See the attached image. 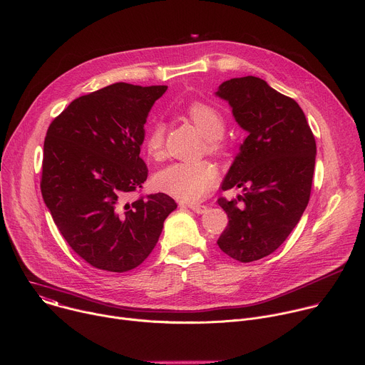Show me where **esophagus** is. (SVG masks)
I'll return each mask as SVG.
<instances>
[{
	"label": "esophagus",
	"instance_id": "34e87169",
	"mask_svg": "<svg viewBox=\"0 0 365 365\" xmlns=\"http://www.w3.org/2000/svg\"><path fill=\"white\" fill-rule=\"evenodd\" d=\"M189 207L195 214H205L207 210V206L205 205H189Z\"/></svg>",
	"mask_w": 365,
	"mask_h": 365
}]
</instances>
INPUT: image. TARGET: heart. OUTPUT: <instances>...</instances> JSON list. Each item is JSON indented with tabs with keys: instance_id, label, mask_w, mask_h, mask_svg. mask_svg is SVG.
I'll return each instance as SVG.
<instances>
[{
	"instance_id": "b5f03b06",
	"label": "heart",
	"mask_w": 365,
	"mask_h": 365,
	"mask_svg": "<svg viewBox=\"0 0 365 365\" xmlns=\"http://www.w3.org/2000/svg\"><path fill=\"white\" fill-rule=\"evenodd\" d=\"M187 114L206 138V150L221 153L224 150L221 140L225 131L224 117L215 108L205 103H195ZM143 147L151 159L162 158L165 150L163 124L154 123L150 127ZM218 176V169L210 162H176L155 172L153 180L155 187L182 202H197L215 187Z\"/></svg>"
}]
</instances>
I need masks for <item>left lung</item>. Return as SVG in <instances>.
Here are the masks:
<instances>
[{
	"label": "left lung",
	"mask_w": 365,
	"mask_h": 365,
	"mask_svg": "<svg viewBox=\"0 0 365 365\" xmlns=\"http://www.w3.org/2000/svg\"><path fill=\"white\" fill-rule=\"evenodd\" d=\"M217 96L248 133L221 183L241 187L237 199H218L228 225L217 244L241 263L276 251L300 221L312 189L317 143L299 103L255 76L220 85Z\"/></svg>",
	"instance_id": "left-lung-1"
}]
</instances>
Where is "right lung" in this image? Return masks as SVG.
I'll list each match as a JSON object with an SVG mask.
<instances>
[{
	"instance_id": "obj_1",
	"label": "right lung",
	"mask_w": 365,
	"mask_h": 365,
	"mask_svg": "<svg viewBox=\"0 0 365 365\" xmlns=\"http://www.w3.org/2000/svg\"><path fill=\"white\" fill-rule=\"evenodd\" d=\"M166 89L113 83L72 101L46 133L43 200L71 248L95 269L140 266L178 207L166 193L128 200L147 179L144 124Z\"/></svg>"
}]
</instances>
